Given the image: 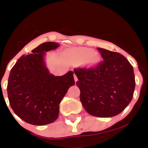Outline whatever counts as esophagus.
<instances>
[{"instance_id":"1","label":"esophagus","mask_w":148,"mask_h":148,"mask_svg":"<svg viewBox=\"0 0 148 148\" xmlns=\"http://www.w3.org/2000/svg\"><path fill=\"white\" fill-rule=\"evenodd\" d=\"M74 81H75V82H76V81H78V78L75 74H74Z\"/></svg>"}]
</instances>
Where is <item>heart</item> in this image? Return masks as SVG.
Segmentation results:
<instances>
[{"label": "heart", "instance_id": "1", "mask_svg": "<svg viewBox=\"0 0 148 148\" xmlns=\"http://www.w3.org/2000/svg\"><path fill=\"white\" fill-rule=\"evenodd\" d=\"M69 55L74 60H82L86 58L88 64H96L99 60V56L93 50L87 48H76L69 51Z\"/></svg>", "mask_w": 148, "mask_h": 148}]
</instances>
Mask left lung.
Instances as JSON below:
<instances>
[{
	"label": "left lung",
	"instance_id": "8db88e82",
	"mask_svg": "<svg viewBox=\"0 0 148 148\" xmlns=\"http://www.w3.org/2000/svg\"><path fill=\"white\" fill-rule=\"evenodd\" d=\"M103 61L90 67H77L76 86L80 100L93 116L108 118L119 114L132 101L135 89L134 69L124 56L97 48Z\"/></svg>",
	"mask_w": 148,
	"mask_h": 148
}]
</instances>
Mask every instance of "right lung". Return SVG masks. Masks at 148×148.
Wrapping results in <instances>:
<instances>
[{
	"label": "right lung",
	"instance_id": "1",
	"mask_svg": "<svg viewBox=\"0 0 148 148\" xmlns=\"http://www.w3.org/2000/svg\"><path fill=\"white\" fill-rule=\"evenodd\" d=\"M59 45L47 42L22 56L10 71L8 83L10 104L15 114L33 125L53 123L59 104L69 88L75 84L73 72L56 76L46 67L44 55Z\"/></svg>",
	"mask_w": 148,
	"mask_h": 148
}]
</instances>
